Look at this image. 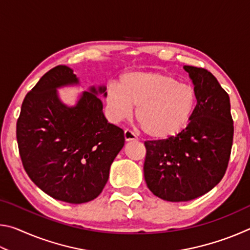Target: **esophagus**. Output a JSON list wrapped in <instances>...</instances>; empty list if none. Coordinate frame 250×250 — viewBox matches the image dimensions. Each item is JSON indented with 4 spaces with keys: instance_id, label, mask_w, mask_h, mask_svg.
Instances as JSON below:
<instances>
[{
    "instance_id": "34e87169",
    "label": "esophagus",
    "mask_w": 250,
    "mask_h": 250,
    "mask_svg": "<svg viewBox=\"0 0 250 250\" xmlns=\"http://www.w3.org/2000/svg\"><path fill=\"white\" fill-rule=\"evenodd\" d=\"M125 141H133V140H138V138H137V135H135L132 131L131 130H128L126 129L125 131Z\"/></svg>"
}]
</instances>
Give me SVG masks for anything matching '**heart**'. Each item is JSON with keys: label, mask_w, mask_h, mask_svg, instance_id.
<instances>
[{"label": "heart", "mask_w": 250, "mask_h": 250, "mask_svg": "<svg viewBox=\"0 0 250 250\" xmlns=\"http://www.w3.org/2000/svg\"><path fill=\"white\" fill-rule=\"evenodd\" d=\"M105 100L113 121L128 119L137 107L135 118L147 137L166 140L188 125L196 107V91L170 75L130 71L118 84H108Z\"/></svg>", "instance_id": "heart-1"}]
</instances>
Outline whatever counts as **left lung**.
<instances>
[{
  "label": "left lung",
  "instance_id": "8db88e82",
  "mask_svg": "<svg viewBox=\"0 0 250 250\" xmlns=\"http://www.w3.org/2000/svg\"><path fill=\"white\" fill-rule=\"evenodd\" d=\"M184 69L196 91L191 120L175 137L145 142L146 183L168 202L192 201L215 188L227 170L234 138L227 92L208 70Z\"/></svg>",
  "mask_w": 250,
  "mask_h": 250
}]
</instances>
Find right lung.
Instances as JSON below:
<instances>
[{
    "instance_id": "add662e5",
    "label": "right lung",
    "mask_w": 250,
    "mask_h": 250,
    "mask_svg": "<svg viewBox=\"0 0 250 250\" xmlns=\"http://www.w3.org/2000/svg\"><path fill=\"white\" fill-rule=\"evenodd\" d=\"M69 67L47 71L25 96L16 124L23 167L34 183L55 200L82 204L103 192L110 167L125 146V133L103 112L104 86L90 87L73 107L57 88L78 84Z\"/></svg>"
}]
</instances>
